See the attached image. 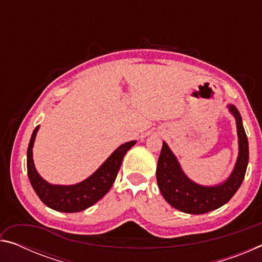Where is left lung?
I'll return each instance as SVG.
<instances>
[{"mask_svg": "<svg viewBox=\"0 0 262 262\" xmlns=\"http://www.w3.org/2000/svg\"><path fill=\"white\" fill-rule=\"evenodd\" d=\"M229 107L236 118L239 155L231 176L222 185L205 187L190 181L181 171L178 161L170 148L163 142L156 170L157 183L164 199L176 209L187 214H205L225 205L241 187L248 163V141L241 113L233 105H230Z\"/></svg>", "mask_w": 262, "mask_h": 262, "instance_id": "obj_1", "label": "left lung"}]
</instances>
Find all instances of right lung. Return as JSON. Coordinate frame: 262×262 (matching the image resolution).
Wrapping results in <instances>:
<instances>
[{
	"mask_svg": "<svg viewBox=\"0 0 262 262\" xmlns=\"http://www.w3.org/2000/svg\"><path fill=\"white\" fill-rule=\"evenodd\" d=\"M39 126L31 136L28 148V176L34 192L40 200L52 209L63 212H77L95 205L112 187L122 159L136 141H130L119 147L94 174L82 183L73 186H55L46 183L35 171L32 147Z\"/></svg>",
	"mask_w": 262,
	"mask_h": 262,
	"instance_id": "1",
	"label": "right lung"
}]
</instances>
